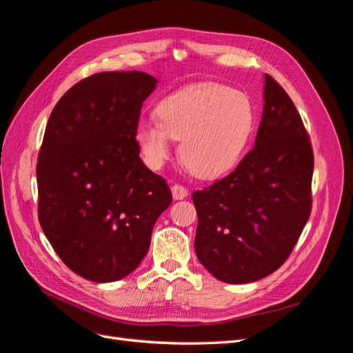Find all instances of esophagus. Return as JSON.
Here are the masks:
<instances>
[{
  "mask_svg": "<svg viewBox=\"0 0 353 353\" xmlns=\"http://www.w3.org/2000/svg\"><path fill=\"white\" fill-rule=\"evenodd\" d=\"M170 191H172V197L175 200H183L188 196V190L179 184H174L172 187H170Z\"/></svg>",
  "mask_w": 353,
  "mask_h": 353,
  "instance_id": "1",
  "label": "esophagus"
}]
</instances>
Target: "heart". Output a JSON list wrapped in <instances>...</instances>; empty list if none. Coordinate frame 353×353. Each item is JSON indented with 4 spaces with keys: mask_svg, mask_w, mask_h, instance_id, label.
I'll list each match as a JSON object with an SVG mask.
<instances>
[{
    "mask_svg": "<svg viewBox=\"0 0 353 353\" xmlns=\"http://www.w3.org/2000/svg\"><path fill=\"white\" fill-rule=\"evenodd\" d=\"M157 117L141 121L135 141L144 162L160 169L175 140L179 157L194 175H223L243 157L254 130V112L248 95L221 83H194L159 103Z\"/></svg>",
    "mask_w": 353,
    "mask_h": 353,
    "instance_id": "obj_1",
    "label": "heart"
}]
</instances>
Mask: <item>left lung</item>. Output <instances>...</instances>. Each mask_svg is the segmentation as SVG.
<instances>
[{"label":"left lung","instance_id":"left-lung-1","mask_svg":"<svg viewBox=\"0 0 353 353\" xmlns=\"http://www.w3.org/2000/svg\"><path fill=\"white\" fill-rule=\"evenodd\" d=\"M254 147L218 183L193 193L200 263L230 284L258 281L285 262L312 206L314 154L292 99L263 77Z\"/></svg>","mask_w":353,"mask_h":353}]
</instances>
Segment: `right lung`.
<instances>
[{
    "instance_id": "1",
    "label": "right lung",
    "mask_w": 353,
    "mask_h": 353,
    "mask_svg": "<svg viewBox=\"0 0 353 353\" xmlns=\"http://www.w3.org/2000/svg\"><path fill=\"white\" fill-rule=\"evenodd\" d=\"M156 85L144 72H101L73 85L50 114L37 165L38 218L60 259L90 281L130 275L172 201L134 137Z\"/></svg>"
}]
</instances>
